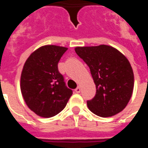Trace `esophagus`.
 Instances as JSON below:
<instances>
[{
  "label": "esophagus",
  "mask_w": 148,
  "mask_h": 148,
  "mask_svg": "<svg viewBox=\"0 0 148 148\" xmlns=\"http://www.w3.org/2000/svg\"><path fill=\"white\" fill-rule=\"evenodd\" d=\"M75 91H76L77 93H80V92H81V87H80V86H77V88L75 89Z\"/></svg>",
  "instance_id": "esophagus-1"
}]
</instances>
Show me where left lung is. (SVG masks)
<instances>
[{
	"label": "left lung",
	"instance_id": "1",
	"mask_svg": "<svg viewBox=\"0 0 148 148\" xmlns=\"http://www.w3.org/2000/svg\"><path fill=\"white\" fill-rule=\"evenodd\" d=\"M77 54L87 64L96 87L89 110L99 117L115 115L128 105L134 90V77L128 60L107 45L77 47Z\"/></svg>",
	"mask_w": 148,
	"mask_h": 148
}]
</instances>
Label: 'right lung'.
I'll use <instances>...</instances> for the list:
<instances>
[{
  "mask_svg": "<svg viewBox=\"0 0 148 148\" xmlns=\"http://www.w3.org/2000/svg\"><path fill=\"white\" fill-rule=\"evenodd\" d=\"M66 48L47 45L26 60L20 78L21 93L28 107L38 116L50 118L62 110L72 95L58 71Z\"/></svg>",
  "mask_w": 148,
  "mask_h": 148,
  "instance_id": "1",
  "label": "right lung"
}]
</instances>
